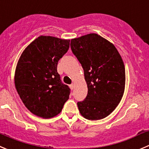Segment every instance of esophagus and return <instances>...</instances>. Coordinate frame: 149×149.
Returning a JSON list of instances; mask_svg holds the SVG:
<instances>
[{
    "mask_svg": "<svg viewBox=\"0 0 149 149\" xmlns=\"http://www.w3.org/2000/svg\"><path fill=\"white\" fill-rule=\"evenodd\" d=\"M69 87H70L71 89H74V84H72L71 85H69Z\"/></svg>",
    "mask_w": 149,
    "mask_h": 149,
    "instance_id": "esophagus-1",
    "label": "esophagus"
}]
</instances>
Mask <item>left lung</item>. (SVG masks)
Returning a JSON list of instances; mask_svg holds the SVG:
<instances>
[{
  "mask_svg": "<svg viewBox=\"0 0 149 149\" xmlns=\"http://www.w3.org/2000/svg\"><path fill=\"white\" fill-rule=\"evenodd\" d=\"M73 54L81 64L88 87L84 100L77 103L86 119L97 120L111 114L123 97L125 65L115 46L97 34L71 40Z\"/></svg>",
  "mask_w": 149,
  "mask_h": 149,
  "instance_id": "1",
  "label": "left lung"
}]
</instances>
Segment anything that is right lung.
Listing matches in <instances>:
<instances>
[{
  "mask_svg": "<svg viewBox=\"0 0 149 149\" xmlns=\"http://www.w3.org/2000/svg\"><path fill=\"white\" fill-rule=\"evenodd\" d=\"M70 40L38 37L20 55L15 74L16 90L26 107L43 118L58 115L69 99L70 88L57 71L59 60L69 50Z\"/></svg>",
  "mask_w": 149,
  "mask_h": 149,
  "instance_id": "obj_1",
  "label": "right lung"
}]
</instances>
